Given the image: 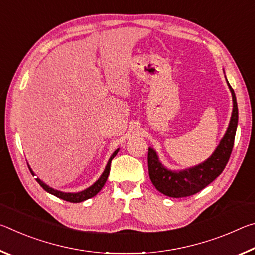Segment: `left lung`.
<instances>
[{
	"label": "left lung",
	"mask_w": 255,
	"mask_h": 255,
	"mask_svg": "<svg viewBox=\"0 0 255 255\" xmlns=\"http://www.w3.org/2000/svg\"><path fill=\"white\" fill-rule=\"evenodd\" d=\"M227 85L231 90L233 99L231 122L221 143L208 159L189 169L171 171L164 167L163 164L159 162L156 152L153 148H148L147 162L149 179L154 187L163 195L172 198H183L195 195L213 182L225 169L234 146L237 122H239V109H237L234 90L232 89L228 81Z\"/></svg>",
	"instance_id": "8db88e82"
}]
</instances>
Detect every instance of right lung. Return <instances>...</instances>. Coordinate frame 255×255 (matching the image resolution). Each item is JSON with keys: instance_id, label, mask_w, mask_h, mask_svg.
Returning <instances> with one entry per match:
<instances>
[{"instance_id": "right-lung-1", "label": "right lung", "mask_w": 255, "mask_h": 255, "mask_svg": "<svg viewBox=\"0 0 255 255\" xmlns=\"http://www.w3.org/2000/svg\"><path fill=\"white\" fill-rule=\"evenodd\" d=\"M118 150H119V148L116 149L115 152H114V154H112L111 156H110L109 161H108V163H107L106 169H105V171H103V173L101 174L100 178H99V179L96 181V182H94V183L91 185V187L86 188L85 190H83V191H80V192H63V191H59V190H56V189L50 188L49 185H47L46 183L42 182V181H41L39 178H37L36 180H37V182L41 185L42 189L46 190L47 192L51 193V195H54V196H56V197L60 198V199L66 200V201H70V202H81V201H84V200H86V199H90V198H92V197L96 196L97 193H98L99 191H100V190L103 188V185H105L106 181H107V179H108V175H109L111 161H112V158H114V157L116 156V155H117ZM28 166H29V165H28ZM29 170H30V172H31V174L34 175L33 171H32L31 169H30V166H29Z\"/></svg>"}]
</instances>
